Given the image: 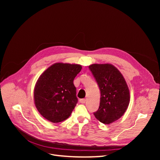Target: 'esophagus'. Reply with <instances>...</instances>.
Wrapping results in <instances>:
<instances>
[{"label":"esophagus","instance_id":"34e87169","mask_svg":"<svg viewBox=\"0 0 160 160\" xmlns=\"http://www.w3.org/2000/svg\"><path fill=\"white\" fill-rule=\"evenodd\" d=\"M85 101H86L85 99H79V102L81 103H85Z\"/></svg>","mask_w":160,"mask_h":160}]
</instances>
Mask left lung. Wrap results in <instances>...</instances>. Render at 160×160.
<instances>
[{
	"instance_id": "8db88e82",
	"label": "left lung",
	"mask_w": 160,
	"mask_h": 160,
	"mask_svg": "<svg viewBox=\"0 0 160 160\" xmlns=\"http://www.w3.org/2000/svg\"><path fill=\"white\" fill-rule=\"evenodd\" d=\"M89 68L101 92L99 108L93 114L101 123H113L122 117L128 108L130 95L126 81L111 64H93Z\"/></svg>"
}]
</instances>
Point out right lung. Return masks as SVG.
<instances>
[{
    "label": "right lung",
    "instance_id": "1",
    "mask_svg": "<svg viewBox=\"0 0 160 160\" xmlns=\"http://www.w3.org/2000/svg\"><path fill=\"white\" fill-rule=\"evenodd\" d=\"M82 67L57 62L38 79L34 100L38 112L52 123H59L71 115L78 101L73 80Z\"/></svg>",
    "mask_w": 160,
    "mask_h": 160
}]
</instances>
